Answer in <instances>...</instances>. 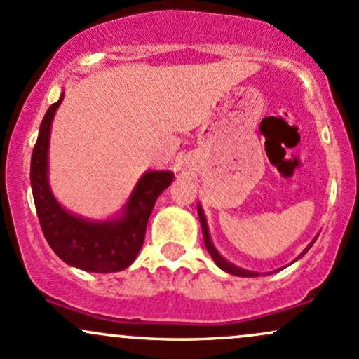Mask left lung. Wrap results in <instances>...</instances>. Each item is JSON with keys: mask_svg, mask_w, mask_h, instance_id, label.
<instances>
[{"mask_svg": "<svg viewBox=\"0 0 359 359\" xmlns=\"http://www.w3.org/2000/svg\"><path fill=\"white\" fill-rule=\"evenodd\" d=\"M198 217H199V222H201V230H203V239H205V246H206V249H208V252H210L211 258H213V262L217 263L218 269L227 271V273H230V275H236V277H259L258 271L241 269V266H237V265H233V263H230L229 259H225L224 256H222L220 252H218V249L215 248L213 241H211L210 230H208V222H206V215H205V211H203L201 205H199V203H198ZM315 241H316V237L311 241V243L308 244L306 248H304V251L301 252V255L297 256V258L294 259V262H297V259H299V258H303V256L308 252V249L313 246V243H315Z\"/></svg>", "mask_w": 359, "mask_h": 359, "instance_id": "obj_1", "label": "left lung"}]
</instances>
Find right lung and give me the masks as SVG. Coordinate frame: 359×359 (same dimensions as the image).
I'll return each instance as SVG.
<instances>
[{
	"label": "right lung",
	"mask_w": 359,
	"mask_h": 359,
	"mask_svg": "<svg viewBox=\"0 0 359 359\" xmlns=\"http://www.w3.org/2000/svg\"><path fill=\"white\" fill-rule=\"evenodd\" d=\"M65 93L48 108L30 160V186L44 237L67 265L94 273H111L132 265L144 243L146 225L158 196L172 184L170 170H148L115 217L93 220L65 210L50 186V135Z\"/></svg>",
	"instance_id": "1"
}]
</instances>
